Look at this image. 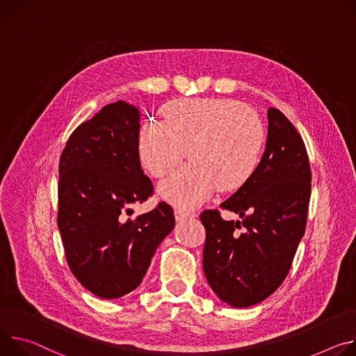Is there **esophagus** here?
Segmentation results:
<instances>
[{"mask_svg": "<svg viewBox=\"0 0 356 356\" xmlns=\"http://www.w3.org/2000/svg\"><path fill=\"white\" fill-rule=\"evenodd\" d=\"M174 213H175L177 220H184V219L195 216V213L192 211H186V209H182V208H175Z\"/></svg>", "mask_w": 356, "mask_h": 356, "instance_id": "esophagus-1", "label": "esophagus"}]
</instances>
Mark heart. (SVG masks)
Segmentation results:
<instances>
[{"instance_id": "1", "label": "heart", "mask_w": 356, "mask_h": 356, "mask_svg": "<svg viewBox=\"0 0 356 356\" xmlns=\"http://www.w3.org/2000/svg\"><path fill=\"white\" fill-rule=\"evenodd\" d=\"M161 123H144L137 134L143 168L154 178L189 163L160 185L163 198L195 207L219 188L238 191L257 172L266 129L256 111L232 99H178L161 108Z\"/></svg>"}]
</instances>
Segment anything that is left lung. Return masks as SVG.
Listing matches in <instances>:
<instances>
[{
  "instance_id": "obj_1",
  "label": "left lung",
  "mask_w": 356,
  "mask_h": 356,
  "mask_svg": "<svg viewBox=\"0 0 356 356\" xmlns=\"http://www.w3.org/2000/svg\"><path fill=\"white\" fill-rule=\"evenodd\" d=\"M267 117L257 172L220 204L242 219L225 220L218 209L200 216L207 230V280L223 302L236 308L254 305L282 286L307 225L311 168L305 144L280 110L270 107Z\"/></svg>"
}]
</instances>
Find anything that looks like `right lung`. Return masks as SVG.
Returning <instances> with one entry per match:
<instances>
[{
    "mask_svg": "<svg viewBox=\"0 0 356 356\" xmlns=\"http://www.w3.org/2000/svg\"><path fill=\"white\" fill-rule=\"evenodd\" d=\"M138 131L140 111L118 100L70 134L59 160L58 227L66 261L79 283L106 300L140 286L175 225L165 202L127 218L133 204L154 192L138 160Z\"/></svg>",
    "mask_w": 356,
    "mask_h": 356,
    "instance_id": "add662e5",
    "label": "right lung"
}]
</instances>
